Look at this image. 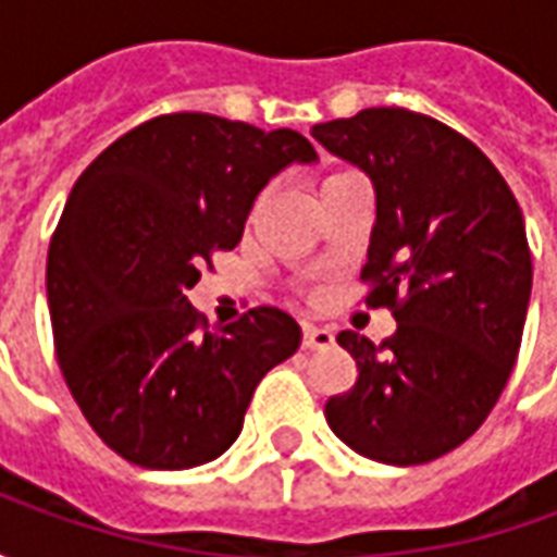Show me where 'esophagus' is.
<instances>
[{
  "instance_id": "34e87169",
  "label": "esophagus",
  "mask_w": 557,
  "mask_h": 557,
  "mask_svg": "<svg viewBox=\"0 0 557 557\" xmlns=\"http://www.w3.org/2000/svg\"><path fill=\"white\" fill-rule=\"evenodd\" d=\"M304 349H331L334 346V331L331 327H315L304 325Z\"/></svg>"
}]
</instances>
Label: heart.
Instances as JSON below:
<instances>
[{"mask_svg":"<svg viewBox=\"0 0 557 557\" xmlns=\"http://www.w3.org/2000/svg\"><path fill=\"white\" fill-rule=\"evenodd\" d=\"M337 175H346V172H334V175H327V178H337ZM325 178V182H327Z\"/></svg>","mask_w":557,"mask_h":557,"instance_id":"b5f03b06","label":"heart"}]
</instances>
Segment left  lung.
<instances>
[{
    "label": "left lung",
    "mask_w": 557,
    "mask_h": 557,
    "mask_svg": "<svg viewBox=\"0 0 557 557\" xmlns=\"http://www.w3.org/2000/svg\"><path fill=\"white\" fill-rule=\"evenodd\" d=\"M375 190L367 307L397 331L337 343L358 363L327 426L367 459L423 466L471 438L510 379L531 295L525 223L502 172L459 131L403 107L313 127Z\"/></svg>",
    "instance_id": "obj_1"
}]
</instances>
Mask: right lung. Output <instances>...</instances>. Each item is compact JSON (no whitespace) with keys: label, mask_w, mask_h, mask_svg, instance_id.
Instances as JSON below:
<instances>
[{"label":"right lung","mask_w":557,"mask_h":557,"mask_svg":"<svg viewBox=\"0 0 557 557\" xmlns=\"http://www.w3.org/2000/svg\"><path fill=\"white\" fill-rule=\"evenodd\" d=\"M315 148L211 113L148 119L79 175L47 250L59 370L101 442L139 468L218 459L262 375L301 346L277 307L223 331L187 301L199 268L242 242L268 178Z\"/></svg>","instance_id":"obj_1"}]
</instances>
